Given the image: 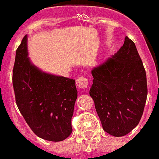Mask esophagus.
<instances>
[{
  "mask_svg": "<svg viewBox=\"0 0 159 159\" xmlns=\"http://www.w3.org/2000/svg\"><path fill=\"white\" fill-rule=\"evenodd\" d=\"M76 85L78 88L86 89L88 86V81L86 80V77H77V78L76 79Z\"/></svg>",
  "mask_w": 159,
  "mask_h": 159,
  "instance_id": "obj_1",
  "label": "esophagus"
}]
</instances>
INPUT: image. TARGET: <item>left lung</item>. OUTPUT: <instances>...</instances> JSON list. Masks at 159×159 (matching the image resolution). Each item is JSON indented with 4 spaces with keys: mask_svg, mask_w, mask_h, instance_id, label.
Here are the masks:
<instances>
[{
    "mask_svg": "<svg viewBox=\"0 0 159 159\" xmlns=\"http://www.w3.org/2000/svg\"><path fill=\"white\" fill-rule=\"evenodd\" d=\"M90 95L107 133L119 137L137 126L146 102V73L135 45L125 37L114 55L91 70Z\"/></svg>",
    "mask_w": 159,
    "mask_h": 159,
    "instance_id": "left-lung-1",
    "label": "left lung"
}]
</instances>
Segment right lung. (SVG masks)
Wrapping results in <instances>:
<instances>
[{"label":"right lung","instance_id":"add662e5","mask_svg":"<svg viewBox=\"0 0 159 159\" xmlns=\"http://www.w3.org/2000/svg\"><path fill=\"white\" fill-rule=\"evenodd\" d=\"M28 37L18 47L13 86L20 113L40 138L62 141L71 135V120L77 98L75 80L42 72L28 57Z\"/></svg>","mask_w":159,"mask_h":159}]
</instances>
